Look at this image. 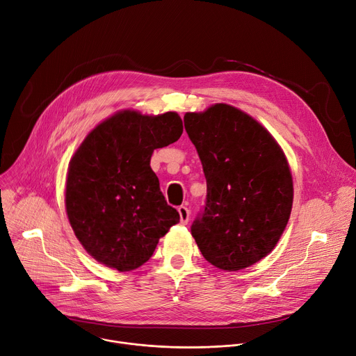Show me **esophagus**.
Listing matches in <instances>:
<instances>
[{"instance_id":"1","label":"esophagus","mask_w":356,"mask_h":356,"mask_svg":"<svg viewBox=\"0 0 356 356\" xmlns=\"http://www.w3.org/2000/svg\"><path fill=\"white\" fill-rule=\"evenodd\" d=\"M177 210H179V215H180V222L183 225H187L188 219H191V210H188L186 206H180Z\"/></svg>"}]
</instances>
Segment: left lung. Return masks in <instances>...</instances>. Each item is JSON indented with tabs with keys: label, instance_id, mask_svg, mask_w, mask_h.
<instances>
[{
	"label": "left lung",
	"instance_id": "8db88e82",
	"mask_svg": "<svg viewBox=\"0 0 356 356\" xmlns=\"http://www.w3.org/2000/svg\"><path fill=\"white\" fill-rule=\"evenodd\" d=\"M184 129L207 183L192 236L213 266L249 268L275 249L291 216L293 181L285 153L253 117L223 103L186 113Z\"/></svg>",
	"mask_w": 356,
	"mask_h": 356
}]
</instances>
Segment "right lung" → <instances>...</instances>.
Wrapping results in <instances>:
<instances>
[{
  "label": "right lung",
  "instance_id": "right-lung-1",
  "mask_svg": "<svg viewBox=\"0 0 356 356\" xmlns=\"http://www.w3.org/2000/svg\"><path fill=\"white\" fill-rule=\"evenodd\" d=\"M183 133L175 111L123 110L91 130L68 164L65 210L77 239L97 262L129 272L145 265L179 223L150 168L154 149Z\"/></svg>",
  "mask_w": 356,
  "mask_h": 356
}]
</instances>
